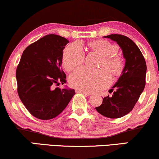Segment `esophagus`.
I'll list each match as a JSON object with an SVG mask.
<instances>
[{
	"instance_id": "esophagus-1",
	"label": "esophagus",
	"mask_w": 159,
	"mask_h": 159,
	"mask_svg": "<svg viewBox=\"0 0 159 159\" xmlns=\"http://www.w3.org/2000/svg\"><path fill=\"white\" fill-rule=\"evenodd\" d=\"M76 92H77V93H82V94L86 95V96H89V95H91V93H90L84 92V91H82V90H76Z\"/></svg>"
}]
</instances>
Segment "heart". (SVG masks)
<instances>
[{"instance_id":"1","label":"heart","mask_w":159,"mask_h":159,"mask_svg":"<svg viewBox=\"0 0 159 159\" xmlns=\"http://www.w3.org/2000/svg\"><path fill=\"white\" fill-rule=\"evenodd\" d=\"M89 46L93 51L102 56L100 70H90L82 68L74 71L69 76V81L71 87L84 92L93 93L107 87L111 82L108 69L112 75H117L123 66V61L116 55V45L103 40L92 41ZM84 51L81 43L75 42L69 45L63 54V66L66 71H71L82 64Z\"/></svg>"}]
</instances>
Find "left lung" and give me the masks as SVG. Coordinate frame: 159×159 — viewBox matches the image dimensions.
<instances>
[{"mask_svg": "<svg viewBox=\"0 0 159 159\" xmlns=\"http://www.w3.org/2000/svg\"><path fill=\"white\" fill-rule=\"evenodd\" d=\"M104 38L117 43L123 51L125 66L113 88L111 96L103 98V103L95 109L99 114L111 119L125 116L133 109L145 86L146 63L140 50L128 37L119 34ZM112 92L114 89H111Z\"/></svg>", "mask_w": 159, "mask_h": 159, "instance_id": "left-lung-1", "label": "left lung"}]
</instances>
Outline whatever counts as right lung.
Here are the masks:
<instances>
[{"label":"right lung","mask_w":159,"mask_h":159,"mask_svg":"<svg viewBox=\"0 0 159 159\" xmlns=\"http://www.w3.org/2000/svg\"><path fill=\"white\" fill-rule=\"evenodd\" d=\"M68 43L57 34L45 35L26 48L17 66L19 98L28 111L41 120L59 115L75 94L74 89L54 88L66 82L61 65Z\"/></svg>","instance_id":"right-lung-1"}]
</instances>
